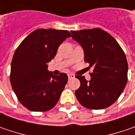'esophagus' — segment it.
Returning <instances> with one entry per match:
<instances>
[{
  "label": "esophagus",
  "mask_w": 135,
  "mask_h": 135,
  "mask_svg": "<svg viewBox=\"0 0 135 135\" xmlns=\"http://www.w3.org/2000/svg\"><path fill=\"white\" fill-rule=\"evenodd\" d=\"M68 79H72V78H74L75 77V75L73 74H68Z\"/></svg>",
  "instance_id": "1"
}]
</instances>
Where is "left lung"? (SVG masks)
<instances>
[{"label":"left lung","instance_id":"1","mask_svg":"<svg viewBox=\"0 0 135 135\" xmlns=\"http://www.w3.org/2000/svg\"><path fill=\"white\" fill-rule=\"evenodd\" d=\"M72 38L84 50V60L89 64L91 80L76 75L80 86L75 91L78 101L90 110L112 105L124 90L128 80V62L121 46L102 29L71 31Z\"/></svg>","mask_w":135,"mask_h":135}]
</instances>
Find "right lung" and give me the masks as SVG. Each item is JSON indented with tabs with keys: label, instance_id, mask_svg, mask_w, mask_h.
I'll return each mask as SVG.
<instances>
[{
	"label": "right lung",
	"instance_id": "1",
	"mask_svg": "<svg viewBox=\"0 0 135 135\" xmlns=\"http://www.w3.org/2000/svg\"><path fill=\"white\" fill-rule=\"evenodd\" d=\"M71 37L68 31L39 28L27 36L13 55L10 83L19 102L31 111L52 109L68 82L65 73L47 70L59 46Z\"/></svg>",
	"mask_w": 135,
	"mask_h": 135
}]
</instances>
